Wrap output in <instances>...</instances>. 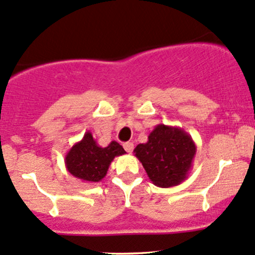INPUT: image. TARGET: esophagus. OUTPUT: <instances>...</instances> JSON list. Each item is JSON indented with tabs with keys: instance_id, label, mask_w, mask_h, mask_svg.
I'll list each match as a JSON object with an SVG mask.
<instances>
[{
	"instance_id": "esophagus-1",
	"label": "esophagus",
	"mask_w": 255,
	"mask_h": 255,
	"mask_svg": "<svg viewBox=\"0 0 255 255\" xmlns=\"http://www.w3.org/2000/svg\"><path fill=\"white\" fill-rule=\"evenodd\" d=\"M124 148H125V150H127V152L131 153V152H132V149H133V143H132V142H125Z\"/></svg>"
}]
</instances>
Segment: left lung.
<instances>
[{
	"mask_svg": "<svg viewBox=\"0 0 255 255\" xmlns=\"http://www.w3.org/2000/svg\"><path fill=\"white\" fill-rule=\"evenodd\" d=\"M196 150V143L185 130L159 124L149 133L148 141L137 144L133 153L150 181L166 188L187 179Z\"/></svg>",
	"mask_w": 255,
	"mask_h": 255,
	"instance_id": "8db88e82",
	"label": "left lung"
}]
</instances>
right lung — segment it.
Wrapping results in <instances>:
<instances>
[{
    "label": "right lung",
    "instance_id": "1",
    "mask_svg": "<svg viewBox=\"0 0 255 255\" xmlns=\"http://www.w3.org/2000/svg\"><path fill=\"white\" fill-rule=\"evenodd\" d=\"M125 153L116 141H112L107 147L98 146L92 133L87 131L83 139L76 142L65 154V168L81 181L100 182L107 175L114 158Z\"/></svg>",
    "mask_w": 255,
    "mask_h": 255
}]
</instances>
